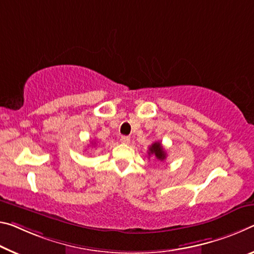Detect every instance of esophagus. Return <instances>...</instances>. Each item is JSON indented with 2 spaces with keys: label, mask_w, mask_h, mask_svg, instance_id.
<instances>
[{
  "label": "esophagus",
  "mask_w": 254,
  "mask_h": 254,
  "mask_svg": "<svg viewBox=\"0 0 254 254\" xmlns=\"http://www.w3.org/2000/svg\"><path fill=\"white\" fill-rule=\"evenodd\" d=\"M121 142L123 144H128L130 143V136H127V135L121 136Z\"/></svg>",
  "instance_id": "34e87169"
}]
</instances>
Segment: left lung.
<instances>
[{"mask_svg":"<svg viewBox=\"0 0 254 254\" xmlns=\"http://www.w3.org/2000/svg\"><path fill=\"white\" fill-rule=\"evenodd\" d=\"M148 155L149 156L154 155L158 160H165V159H166V151L164 150L162 143H160L159 141L154 142L150 147H149Z\"/></svg>","mask_w":254,"mask_h":254,"instance_id":"left-lung-1","label":"left lung"}]
</instances>
